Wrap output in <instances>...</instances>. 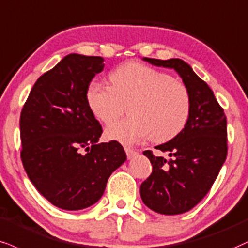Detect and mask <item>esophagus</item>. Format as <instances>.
Returning <instances> with one entry per match:
<instances>
[{
  "instance_id": "obj_1",
  "label": "esophagus",
  "mask_w": 248,
  "mask_h": 248,
  "mask_svg": "<svg viewBox=\"0 0 248 248\" xmlns=\"http://www.w3.org/2000/svg\"><path fill=\"white\" fill-rule=\"evenodd\" d=\"M124 151H126L128 159H132L133 157H135L137 155V151L134 150V149H132V148H127L126 147V148H124Z\"/></svg>"
}]
</instances>
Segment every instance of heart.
I'll use <instances>...</instances> for the list:
<instances>
[{
	"label": "heart",
	"mask_w": 248,
	"mask_h": 248,
	"mask_svg": "<svg viewBox=\"0 0 248 248\" xmlns=\"http://www.w3.org/2000/svg\"><path fill=\"white\" fill-rule=\"evenodd\" d=\"M109 82L111 86L93 80L85 91L89 109L105 124L118 120L127 105L129 116L107 128V140L134 144L151 135L154 141L165 142L186 126L189 92L164 71L127 62L109 74Z\"/></svg>",
	"instance_id": "b5f03b06"
}]
</instances>
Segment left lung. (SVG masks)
I'll return each mask as SVG.
<instances>
[{
  "label": "left lung",
  "instance_id": "left-lung-1",
  "mask_svg": "<svg viewBox=\"0 0 248 248\" xmlns=\"http://www.w3.org/2000/svg\"><path fill=\"white\" fill-rule=\"evenodd\" d=\"M157 67L174 69L190 97V112L184 129L156 149L169 159L143 153L153 173L142 183L143 203L162 215H179L192 209L209 192L226 159V118L211 89L180 59L143 58Z\"/></svg>",
  "mask_w": 248,
  "mask_h": 248
}]
</instances>
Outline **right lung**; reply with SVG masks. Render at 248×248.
Masks as SVG:
<instances>
[{"instance_id":"1","label":"right lung","mask_w":248,"mask_h":248,"mask_svg":"<svg viewBox=\"0 0 248 248\" xmlns=\"http://www.w3.org/2000/svg\"><path fill=\"white\" fill-rule=\"evenodd\" d=\"M103 69L100 56L65 55L39 77L20 113L26 174L45 199L64 210L94 204L127 159L120 143H98L103 129L85 100L86 88Z\"/></svg>"}]
</instances>
